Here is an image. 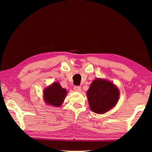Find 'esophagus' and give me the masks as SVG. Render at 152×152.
<instances>
[{"mask_svg":"<svg viewBox=\"0 0 152 152\" xmlns=\"http://www.w3.org/2000/svg\"><path fill=\"white\" fill-rule=\"evenodd\" d=\"M74 91H76V92H81V91H82V88H81L80 86H75L74 87Z\"/></svg>","mask_w":152,"mask_h":152,"instance_id":"1","label":"esophagus"}]
</instances>
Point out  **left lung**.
I'll use <instances>...</instances> for the list:
<instances>
[{
  "mask_svg": "<svg viewBox=\"0 0 152 152\" xmlns=\"http://www.w3.org/2000/svg\"><path fill=\"white\" fill-rule=\"evenodd\" d=\"M86 94L91 111L95 113L104 114L117 104L120 91L111 81L97 78L91 83Z\"/></svg>",
  "mask_w": 152,
  "mask_h": 152,
  "instance_id": "obj_1",
  "label": "left lung"
}]
</instances>
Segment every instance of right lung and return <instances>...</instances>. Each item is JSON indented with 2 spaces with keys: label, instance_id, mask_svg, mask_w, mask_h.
I'll list each match as a JSON object with an SVG mask.
<instances>
[{
  "label": "right lung",
  "instance_id": "1",
  "mask_svg": "<svg viewBox=\"0 0 152 152\" xmlns=\"http://www.w3.org/2000/svg\"><path fill=\"white\" fill-rule=\"evenodd\" d=\"M68 91L62 88L58 82L45 87L43 92V98L47 105L54 107H59L64 103Z\"/></svg>",
  "mask_w": 152,
  "mask_h": 152
}]
</instances>
